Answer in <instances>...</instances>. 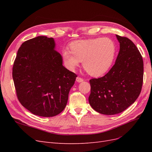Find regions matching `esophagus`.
<instances>
[{
	"mask_svg": "<svg viewBox=\"0 0 152 152\" xmlns=\"http://www.w3.org/2000/svg\"><path fill=\"white\" fill-rule=\"evenodd\" d=\"M76 81L77 82H82L84 81V80H83V79H82V78L78 77L76 78Z\"/></svg>",
	"mask_w": 152,
	"mask_h": 152,
	"instance_id": "esophagus-1",
	"label": "esophagus"
}]
</instances>
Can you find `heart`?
<instances>
[{"mask_svg":"<svg viewBox=\"0 0 152 152\" xmlns=\"http://www.w3.org/2000/svg\"><path fill=\"white\" fill-rule=\"evenodd\" d=\"M62 50L61 56L66 68L74 71L82 61L89 74L99 77L107 73L116 57L117 45L109 37L77 40Z\"/></svg>","mask_w":152,"mask_h":152,"instance_id":"b5f03b06","label":"heart"}]
</instances>
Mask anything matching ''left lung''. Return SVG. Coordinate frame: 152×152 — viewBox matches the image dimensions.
<instances>
[{
	"label": "left lung",
	"instance_id": "left-lung-1",
	"mask_svg": "<svg viewBox=\"0 0 152 152\" xmlns=\"http://www.w3.org/2000/svg\"><path fill=\"white\" fill-rule=\"evenodd\" d=\"M116 37L120 50L115 65L103 77L89 80L90 105L108 115L121 113L134 103L143 80V61L139 50L128 38Z\"/></svg>",
	"mask_w": 152,
	"mask_h": 152
}]
</instances>
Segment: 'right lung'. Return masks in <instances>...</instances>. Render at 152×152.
<instances>
[{"instance_id":"right-lung-1","label":"right lung","mask_w":152,"mask_h":152,"mask_svg":"<svg viewBox=\"0 0 152 152\" xmlns=\"http://www.w3.org/2000/svg\"><path fill=\"white\" fill-rule=\"evenodd\" d=\"M53 38L38 36L18 49L12 79L18 100L36 115L56 116L65 109L77 77L63 65Z\"/></svg>"}]
</instances>
